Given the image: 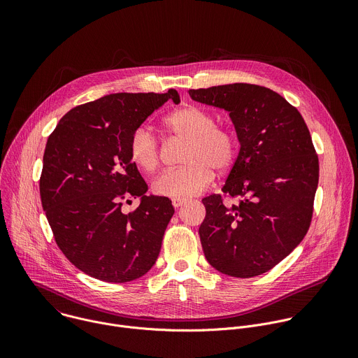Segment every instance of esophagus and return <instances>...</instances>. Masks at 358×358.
<instances>
[{"label":"esophagus","instance_id":"esophagus-1","mask_svg":"<svg viewBox=\"0 0 358 358\" xmlns=\"http://www.w3.org/2000/svg\"><path fill=\"white\" fill-rule=\"evenodd\" d=\"M185 202H187V199H185V198H173V206H174V208H180V207H182Z\"/></svg>","mask_w":358,"mask_h":358}]
</instances>
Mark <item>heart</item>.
Segmentation results:
<instances>
[{"mask_svg": "<svg viewBox=\"0 0 358 358\" xmlns=\"http://www.w3.org/2000/svg\"><path fill=\"white\" fill-rule=\"evenodd\" d=\"M215 117L206 109L187 105L164 119V129L174 137L187 138L181 162L184 166L167 170L152 181V191L163 196L185 198L199 194L214 180V169L224 171L234 163L236 141L234 134L215 126ZM129 156L144 173H152L160 163L156 136L138 127L130 137Z\"/></svg>", "mask_w": 358, "mask_h": 358, "instance_id": "1", "label": "heart"}]
</instances>
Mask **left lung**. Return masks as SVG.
Listing matches in <instances>:
<instances>
[{"label": "left lung", "mask_w": 358, "mask_h": 358, "mask_svg": "<svg viewBox=\"0 0 358 358\" xmlns=\"http://www.w3.org/2000/svg\"><path fill=\"white\" fill-rule=\"evenodd\" d=\"M199 103L224 109L236 131L239 152L222 187L238 198L202 199L203 255L234 278L262 275L283 261L308 232L319 182V159L301 115L279 93L234 83L191 89Z\"/></svg>", "instance_id": "8db88e82"}]
</instances>
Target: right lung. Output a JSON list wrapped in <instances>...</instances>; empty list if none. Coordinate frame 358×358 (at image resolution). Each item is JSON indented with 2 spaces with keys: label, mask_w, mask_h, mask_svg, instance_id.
Instances as JSON below:
<instances>
[{
  "label": "right lung",
  "mask_w": 358,
  "mask_h": 358,
  "mask_svg": "<svg viewBox=\"0 0 358 358\" xmlns=\"http://www.w3.org/2000/svg\"><path fill=\"white\" fill-rule=\"evenodd\" d=\"M167 100V93H112L69 110L48 137L39 181L42 208L65 257L86 275L124 283L156 264L174 214L167 196L147 195L129 156L134 130ZM141 198L130 215L121 201Z\"/></svg>",
  "instance_id": "obj_1"
}]
</instances>
